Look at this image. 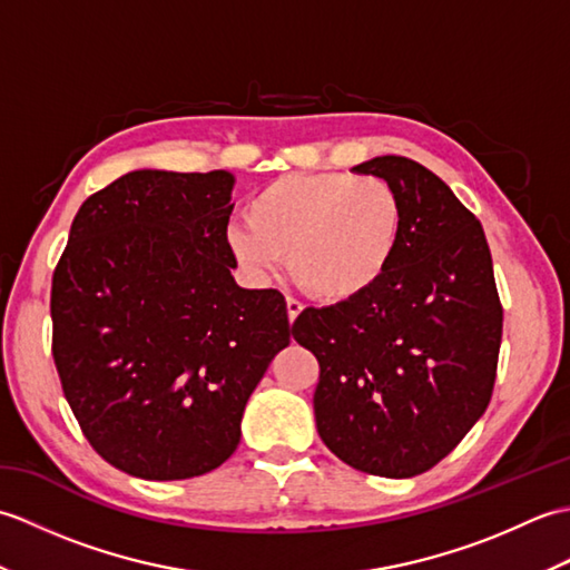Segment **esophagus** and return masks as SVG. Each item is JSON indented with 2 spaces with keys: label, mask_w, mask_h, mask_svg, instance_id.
Here are the masks:
<instances>
[{
  "label": "esophagus",
  "mask_w": 570,
  "mask_h": 570,
  "mask_svg": "<svg viewBox=\"0 0 570 570\" xmlns=\"http://www.w3.org/2000/svg\"><path fill=\"white\" fill-rule=\"evenodd\" d=\"M301 311H304V304H301V301H298V298H294V296H286V313H288V321L294 323Z\"/></svg>",
  "instance_id": "esophagus-1"
}]
</instances>
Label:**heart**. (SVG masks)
I'll return each instance as SVG.
<instances>
[{
	"mask_svg": "<svg viewBox=\"0 0 570 570\" xmlns=\"http://www.w3.org/2000/svg\"><path fill=\"white\" fill-rule=\"evenodd\" d=\"M402 225V198L380 176L286 174L249 200L247 225H229L225 242L252 274H272L288 257L306 292L343 304L380 284Z\"/></svg>",
	"mask_w": 570,
	"mask_h": 570,
	"instance_id": "1",
	"label": "heart"
}]
</instances>
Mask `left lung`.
<instances>
[{"instance_id": "8db88e82", "label": "left lung", "mask_w": 570, "mask_h": 570, "mask_svg": "<svg viewBox=\"0 0 570 570\" xmlns=\"http://www.w3.org/2000/svg\"><path fill=\"white\" fill-rule=\"evenodd\" d=\"M402 198V239L367 294L294 321L318 360L316 429L350 468L414 478L439 465L490 404L502 343L492 254L475 215L404 156L350 168Z\"/></svg>"}]
</instances>
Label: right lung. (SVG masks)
<instances>
[{"label":"right lung","mask_w":570,"mask_h":570,"mask_svg":"<svg viewBox=\"0 0 570 570\" xmlns=\"http://www.w3.org/2000/svg\"><path fill=\"white\" fill-rule=\"evenodd\" d=\"M227 171H131L92 193L51 282V353L95 453L144 480L223 465L292 325L276 288H239Z\"/></svg>","instance_id":"obj_1"}]
</instances>
